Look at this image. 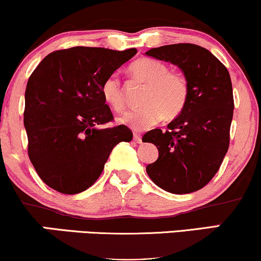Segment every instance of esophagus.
Listing matches in <instances>:
<instances>
[{
  "mask_svg": "<svg viewBox=\"0 0 261 261\" xmlns=\"http://www.w3.org/2000/svg\"><path fill=\"white\" fill-rule=\"evenodd\" d=\"M134 141L136 143H142V137L140 134H134Z\"/></svg>",
  "mask_w": 261,
  "mask_h": 261,
  "instance_id": "obj_1",
  "label": "esophagus"
}]
</instances>
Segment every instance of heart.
I'll return each mask as SVG.
<instances>
[{"label": "heart", "mask_w": 261, "mask_h": 261, "mask_svg": "<svg viewBox=\"0 0 261 261\" xmlns=\"http://www.w3.org/2000/svg\"><path fill=\"white\" fill-rule=\"evenodd\" d=\"M128 73L146 84L141 102L143 106L126 113L119 120L136 131L158 124L163 118L174 119L186 107L190 87L184 75L170 71L165 63L152 58H141L128 67ZM102 95L114 111L125 109V96L117 74L109 75L102 84Z\"/></svg>", "instance_id": "heart-1"}]
</instances>
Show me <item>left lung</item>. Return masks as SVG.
<instances>
[{
	"instance_id": "left-lung-1",
	"label": "left lung",
	"mask_w": 261,
	"mask_h": 261,
	"mask_svg": "<svg viewBox=\"0 0 261 261\" xmlns=\"http://www.w3.org/2000/svg\"><path fill=\"white\" fill-rule=\"evenodd\" d=\"M146 55L177 65L190 87L186 107L168 130L144 134L143 142L159 150L146 171L166 192H194L214 177L227 153L234 107L230 74L212 52L193 43L156 47Z\"/></svg>"
}]
</instances>
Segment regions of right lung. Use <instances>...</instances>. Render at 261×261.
I'll return each mask as SVG.
<instances>
[{
	"instance_id": "right-lung-1",
	"label": "right lung",
	"mask_w": 261,
	"mask_h": 261,
	"mask_svg": "<svg viewBox=\"0 0 261 261\" xmlns=\"http://www.w3.org/2000/svg\"><path fill=\"white\" fill-rule=\"evenodd\" d=\"M137 53L99 47H71L46 56L28 80L24 126L28 153L47 186L76 194L95 184L112 149L133 133L113 120L102 95L109 75Z\"/></svg>"
}]
</instances>
